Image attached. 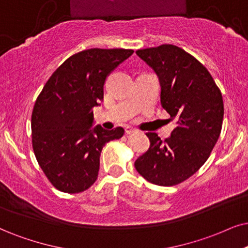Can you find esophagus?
<instances>
[{
  "label": "esophagus",
  "mask_w": 248,
  "mask_h": 248,
  "mask_svg": "<svg viewBox=\"0 0 248 248\" xmlns=\"http://www.w3.org/2000/svg\"><path fill=\"white\" fill-rule=\"evenodd\" d=\"M124 131H126V134H133L136 131V129H134V128H131V127H126L124 128Z\"/></svg>",
  "instance_id": "esophagus-1"
}]
</instances>
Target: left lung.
Listing matches in <instances>:
<instances>
[{
  "instance_id": "obj_1",
  "label": "left lung",
  "mask_w": 248,
  "mask_h": 248,
  "mask_svg": "<svg viewBox=\"0 0 248 248\" xmlns=\"http://www.w3.org/2000/svg\"><path fill=\"white\" fill-rule=\"evenodd\" d=\"M136 54L158 75L161 106L177 126L165 140L147 133L150 147L135 168L150 183L176 186L198 171L217 142L224 114L222 93L207 68L182 48L161 45Z\"/></svg>"
}]
</instances>
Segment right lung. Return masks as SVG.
I'll use <instances>...</instances> for the list:
<instances>
[{
    "label": "right lung",
    "mask_w": 248,
    "mask_h": 248,
    "mask_svg": "<svg viewBox=\"0 0 248 248\" xmlns=\"http://www.w3.org/2000/svg\"><path fill=\"white\" fill-rule=\"evenodd\" d=\"M131 49H88L67 58L37 96L32 144L41 169L56 189L79 193L95 183L103 146L124 128H92L93 108L104 97L108 75L133 55Z\"/></svg>",
    "instance_id": "right-lung-1"
}]
</instances>
